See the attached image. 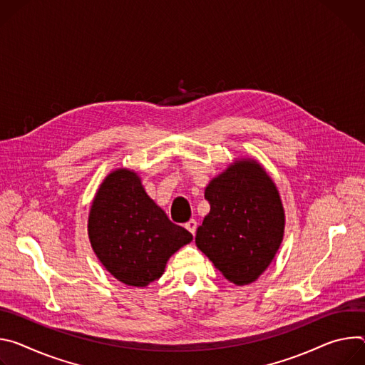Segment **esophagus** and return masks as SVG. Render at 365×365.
Returning a JSON list of instances; mask_svg holds the SVG:
<instances>
[{"label":"esophagus","instance_id":"34e87169","mask_svg":"<svg viewBox=\"0 0 365 365\" xmlns=\"http://www.w3.org/2000/svg\"><path fill=\"white\" fill-rule=\"evenodd\" d=\"M185 229L190 230L192 235H195V230H197V222L194 219H191L190 222L185 223Z\"/></svg>","mask_w":365,"mask_h":365}]
</instances>
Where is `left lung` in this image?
I'll return each mask as SVG.
<instances>
[{"label":"left lung","mask_w":365,"mask_h":365,"mask_svg":"<svg viewBox=\"0 0 365 365\" xmlns=\"http://www.w3.org/2000/svg\"><path fill=\"white\" fill-rule=\"evenodd\" d=\"M210 213L195 245L236 286L257 281L284 237L286 213L278 188L254 158H237L206 187Z\"/></svg>","instance_id":"8db88e82"}]
</instances>
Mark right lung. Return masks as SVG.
<instances>
[{"label":"right lung","instance_id":"1","mask_svg":"<svg viewBox=\"0 0 365 365\" xmlns=\"http://www.w3.org/2000/svg\"><path fill=\"white\" fill-rule=\"evenodd\" d=\"M88 237L103 267L120 282L146 287L192 240L146 194L133 170L115 168L100 184L88 215Z\"/></svg>","mask_w":365,"mask_h":365}]
</instances>
